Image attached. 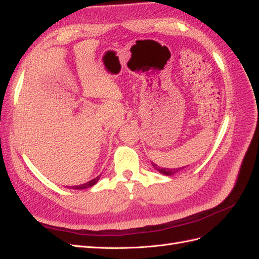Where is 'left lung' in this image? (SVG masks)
Segmentation results:
<instances>
[{
    "mask_svg": "<svg viewBox=\"0 0 259 259\" xmlns=\"http://www.w3.org/2000/svg\"><path fill=\"white\" fill-rule=\"evenodd\" d=\"M151 164H152V166H153L158 171V173H161L165 176H174L177 173H180L181 170L185 169V167H187V166H183V167H178V168H164V167L158 166L157 164H155L153 162H151Z\"/></svg>",
    "mask_w": 259,
    "mask_h": 259,
    "instance_id": "1",
    "label": "left lung"
}]
</instances>
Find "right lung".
I'll return each instance as SVG.
<instances>
[{
	"label": "right lung",
	"mask_w": 259,
	"mask_h": 259,
	"mask_svg": "<svg viewBox=\"0 0 259 259\" xmlns=\"http://www.w3.org/2000/svg\"><path fill=\"white\" fill-rule=\"evenodd\" d=\"M99 178H101V175H98L97 177H95V178H93L92 181H90V182H88V183H85V184H82V185H76V186H66V188H69V189H77V190H79V189H86V188H90V187H93L94 186V185L99 181Z\"/></svg>",
	"instance_id": "add662e5"
}]
</instances>
